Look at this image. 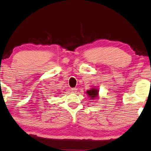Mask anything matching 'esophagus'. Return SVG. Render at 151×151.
<instances>
[{
	"label": "esophagus",
	"mask_w": 151,
	"mask_h": 151,
	"mask_svg": "<svg viewBox=\"0 0 151 151\" xmlns=\"http://www.w3.org/2000/svg\"><path fill=\"white\" fill-rule=\"evenodd\" d=\"M77 88H71V91H73V92H76V91H77Z\"/></svg>",
	"instance_id": "34e87169"
}]
</instances>
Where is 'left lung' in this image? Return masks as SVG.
Segmentation results:
<instances>
[{
  "label": "left lung",
  "instance_id": "left-lung-1",
  "mask_svg": "<svg viewBox=\"0 0 151 151\" xmlns=\"http://www.w3.org/2000/svg\"><path fill=\"white\" fill-rule=\"evenodd\" d=\"M87 93L88 95L90 96V97H91V99H93L94 97H96L97 94H98V90H96L95 88H92L91 90H88Z\"/></svg>",
  "mask_w": 151,
  "mask_h": 151
}]
</instances>
